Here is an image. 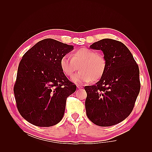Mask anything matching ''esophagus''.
Instances as JSON below:
<instances>
[{
    "label": "esophagus",
    "instance_id": "obj_1",
    "mask_svg": "<svg viewBox=\"0 0 152 152\" xmlns=\"http://www.w3.org/2000/svg\"><path fill=\"white\" fill-rule=\"evenodd\" d=\"M77 87L78 89H80V88H82V87H82V86H81V85L77 84Z\"/></svg>",
    "mask_w": 152,
    "mask_h": 152
}]
</instances>
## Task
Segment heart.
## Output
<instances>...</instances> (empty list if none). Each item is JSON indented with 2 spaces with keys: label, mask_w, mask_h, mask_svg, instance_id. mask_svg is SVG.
I'll list each match as a JSON object with an SVG mask.
<instances>
[{
  "label": "heart",
  "mask_w": 152,
  "mask_h": 152,
  "mask_svg": "<svg viewBox=\"0 0 152 152\" xmlns=\"http://www.w3.org/2000/svg\"><path fill=\"white\" fill-rule=\"evenodd\" d=\"M59 64L62 72L68 77H72L79 66L81 71L72 77V80L79 84L88 83L99 79L107 66V61L102 54L87 48L77 50L72 57L68 54H65L61 58Z\"/></svg>",
  "instance_id": "obj_1"
}]
</instances>
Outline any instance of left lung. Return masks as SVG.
<instances>
[{"label": "left lung", "mask_w": 152, "mask_h": 152, "mask_svg": "<svg viewBox=\"0 0 152 152\" xmlns=\"http://www.w3.org/2000/svg\"><path fill=\"white\" fill-rule=\"evenodd\" d=\"M90 48L102 50L107 66L97 83L84 87L86 114L96 125L112 126L126 119L134 107L141 87L139 67L130 50L118 40L104 39Z\"/></svg>", "instance_id": "left-lung-1"}]
</instances>
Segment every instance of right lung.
Segmentation results:
<instances>
[{
    "instance_id": "right-lung-1",
    "label": "right lung",
    "mask_w": 152,
    "mask_h": 152,
    "mask_svg": "<svg viewBox=\"0 0 152 152\" xmlns=\"http://www.w3.org/2000/svg\"><path fill=\"white\" fill-rule=\"evenodd\" d=\"M73 49V45L45 39L22 57L14 93L18 112L33 125L50 127L63 118L66 99L77 87L62 72L59 61Z\"/></svg>"
}]
</instances>
